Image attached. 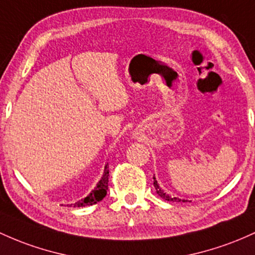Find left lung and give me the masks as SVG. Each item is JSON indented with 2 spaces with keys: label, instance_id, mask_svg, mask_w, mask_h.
<instances>
[{
  "label": "left lung",
  "instance_id": "1",
  "mask_svg": "<svg viewBox=\"0 0 255 255\" xmlns=\"http://www.w3.org/2000/svg\"><path fill=\"white\" fill-rule=\"evenodd\" d=\"M153 186H155V189H156V192H157L159 197H162V198H163V200H166V201H170V202H180V201H183V202H187L186 200H180V198H177V197H172V196L167 195L166 192H163V191H162V190H161V187L158 186L157 181H156V178H155V177H153ZM189 202H190V201H189Z\"/></svg>",
  "mask_w": 255,
  "mask_h": 255
}]
</instances>
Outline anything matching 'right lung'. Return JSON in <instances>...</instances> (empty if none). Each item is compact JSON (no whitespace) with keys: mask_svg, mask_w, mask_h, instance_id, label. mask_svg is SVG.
<instances>
[{"mask_svg":"<svg viewBox=\"0 0 255 255\" xmlns=\"http://www.w3.org/2000/svg\"><path fill=\"white\" fill-rule=\"evenodd\" d=\"M109 164H106L105 169H104V174H103L102 179L98 183V185L93 191L91 192L87 197L83 198V200L78 201L76 203H71L69 206H74V207H86V206H92L96 205L97 202L102 201L103 198L105 197L106 194H108V189H109Z\"/></svg>","mask_w":255,"mask_h":255,"instance_id":"add662e5","label":"right lung"}]
</instances>
